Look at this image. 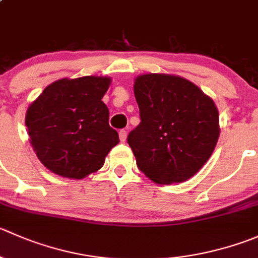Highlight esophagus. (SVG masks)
<instances>
[{
	"mask_svg": "<svg viewBox=\"0 0 258 258\" xmlns=\"http://www.w3.org/2000/svg\"><path fill=\"white\" fill-rule=\"evenodd\" d=\"M126 139H127V132L123 131V130H122V131H119V141L124 142L126 141Z\"/></svg>",
	"mask_w": 258,
	"mask_h": 258,
	"instance_id": "34e87169",
	"label": "esophagus"
}]
</instances>
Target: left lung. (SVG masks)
<instances>
[{
	"label": "left lung",
	"mask_w": 258,
	"mask_h": 258,
	"mask_svg": "<svg viewBox=\"0 0 258 258\" xmlns=\"http://www.w3.org/2000/svg\"><path fill=\"white\" fill-rule=\"evenodd\" d=\"M134 92L141 122L127 141L137 166L157 184L186 181L218 142L216 103L198 86L171 74H141Z\"/></svg>",
	"instance_id": "8db88e82"
}]
</instances>
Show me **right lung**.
<instances>
[{"instance_id": "1", "label": "right lung", "mask_w": 258, "mask_h": 258, "mask_svg": "<svg viewBox=\"0 0 258 258\" xmlns=\"http://www.w3.org/2000/svg\"><path fill=\"white\" fill-rule=\"evenodd\" d=\"M109 77L62 78L49 84L26 111L29 141L46 169L68 179H83L103 166L119 142L109 127L102 98Z\"/></svg>"}]
</instances>
